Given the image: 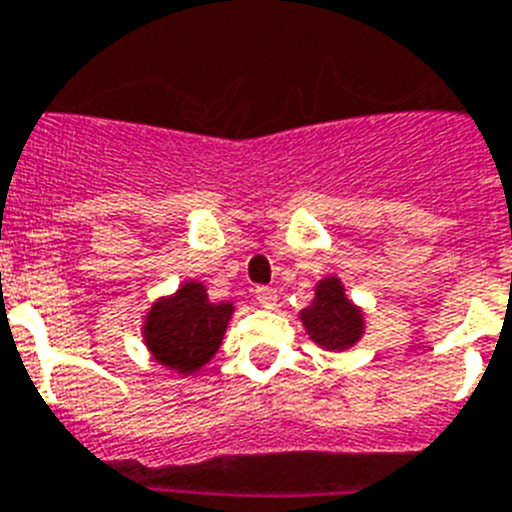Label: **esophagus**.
I'll use <instances>...</instances> for the list:
<instances>
[{"mask_svg": "<svg viewBox=\"0 0 512 512\" xmlns=\"http://www.w3.org/2000/svg\"><path fill=\"white\" fill-rule=\"evenodd\" d=\"M255 299H257V304L265 306V309H273L275 301H278V293H275L273 288H268V286H257L255 288Z\"/></svg>", "mask_w": 512, "mask_h": 512, "instance_id": "34e87169", "label": "esophagus"}]
</instances>
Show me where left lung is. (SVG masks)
Segmentation results:
<instances>
[{
  "mask_svg": "<svg viewBox=\"0 0 512 512\" xmlns=\"http://www.w3.org/2000/svg\"><path fill=\"white\" fill-rule=\"evenodd\" d=\"M306 335L314 345L332 353L353 348L366 335V314L353 299L337 275H324L314 286V299L299 311Z\"/></svg>",
  "mask_w": 512,
  "mask_h": 512,
  "instance_id": "obj_1",
  "label": "left lung"
}]
</instances>
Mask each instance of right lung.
<instances>
[{"label":"right lung","instance_id":"1","mask_svg":"<svg viewBox=\"0 0 512 512\" xmlns=\"http://www.w3.org/2000/svg\"><path fill=\"white\" fill-rule=\"evenodd\" d=\"M231 314V301H211L201 281H185L146 309L141 337L159 366L190 376L221 348Z\"/></svg>","mask_w":512,"mask_h":512}]
</instances>
